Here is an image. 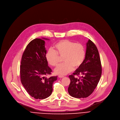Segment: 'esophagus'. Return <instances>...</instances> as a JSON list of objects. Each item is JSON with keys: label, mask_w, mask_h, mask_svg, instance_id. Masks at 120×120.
<instances>
[{"label": "esophagus", "mask_w": 120, "mask_h": 120, "mask_svg": "<svg viewBox=\"0 0 120 120\" xmlns=\"http://www.w3.org/2000/svg\"><path fill=\"white\" fill-rule=\"evenodd\" d=\"M58 77L59 78H63V77H64V76H63V75H59L58 76Z\"/></svg>", "instance_id": "34e87169"}]
</instances>
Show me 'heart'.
<instances>
[{
	"instance_id": "1",
	"label": "heart",
	"mask_w": 120,
	"mask_h": 120,
	"mask_svg": "<svg viewBox=\"0 0 120 120\" xmlns=\"http://www.w3.org/2000/svg\"><path fill=\"white\" fill-rule=\"evenodd\" d=\"M54 49H50L46 53L49 63L56 67L59 64V56L63 57L64 63L56 68L54 72L59 75H65L71 71L73 67L78 68L84 61L86 52L84 46L80 43L63 40L55 44Z\"/></svg>"
}]
</instances>
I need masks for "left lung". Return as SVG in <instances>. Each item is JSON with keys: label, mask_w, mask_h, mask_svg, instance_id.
Returning a JSON list of instances; mask_svg holds the SVG:
<instances>
[{"label": "left lung", "mask_w": 120, "mask_h": 120, "mask_svg": "<svg viewBox=\"0 0 120 120\" xmlns=\"http://www.w3.org/2000/svg\"><path fill=\"white\" fill-rule=\"evenodd\" d=\"M101 75L102 65L98 49L89 39L86 43V56L83 63L68 76L71 79L68 88L69 94L76 98L89 96L96 87Z\"/></svg>", "instance_id": "obj_1"}]
</instances>
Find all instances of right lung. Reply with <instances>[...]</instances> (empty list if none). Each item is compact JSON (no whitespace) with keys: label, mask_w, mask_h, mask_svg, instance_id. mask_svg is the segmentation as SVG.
<instances>
[{"label":"right lung","mask_w":120,"mask_h":120,"mask_svg":"<svg viewBox=\"0 0 120 120\" xmlns=\"http://www.w3.org/2000/svg\"><path fill=\"white\" fill-rule=\"evenodd\" d=\"M45 43L39 38L31 41L23 52L21 61V83L30 95L36 99H46L51 95L52 85L57 78V76L46 77L51 74L52 71L48 65Z\"/></svg>","instance_id":"right-lung-1"}]
</instances>
